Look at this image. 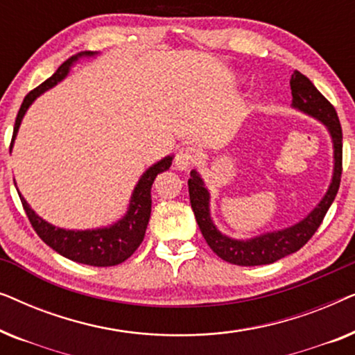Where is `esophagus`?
I'll return each mask as SVG.
<instances>
[{
  "label": "esophagus",
  "mask_w": 355,
  "mask_h": 355,
  "mask_svg": "<svg viewBox=\"0 0 355 355\" xmlns=\"http://www.w3.org/2000/svg\"><path fill=\"white\" fill-rule=\"evenodd\" d=\"M198 159V152L193 147H184L179 150V152L176 153V158H174V163H176V168L181 169V171H184V169L191 168L193 163H196Z\"/></svg>",
  "instance_id": "obj_1"
}]
</instances>
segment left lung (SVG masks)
<instances>
[{"instance_id": "obj_1", "label": "left lung", "mask_w": 355, "mask_h": 355, "mask_svg": "<svg viewBox=\"0 0 355 355\" xmlns=\"http://www.w3.org/2000/svg\"><path fill=\"white\" fill-rule=\"evenodd\" d=\"M291 90H293V105L304 113L322 121L327 125L334 144V173L333 182L329 186L327 196L318 203V207L310 213L307 218L291 226L288 230L268 232L260 237L250 241H236L223 236L216 230L210 220V211H208V191L203 187V182L197 171L191 173L189 179V197H191V205L196 215L197 225L200 227L203 237L210 249L225 261L239 266H255V265H268L273 261L283 259L286 255L294 254L312 239L315 231L322 225L328 208L336 197L341 184L343 173V129L339 123L338 113L334 106L324 98L312 84L309 77L302 72L295 71L289 80Z\"/></svg>"}]
</instances>
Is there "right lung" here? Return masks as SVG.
I'll return each mask as SVG.
<instances>
[{
	"instance_id": "obj_1",
	"label": "right lung",
	"mask_w": 355,
	"mask_h": 355,
	"mask_svg": "<svg viewBox=\"0 0 355 355\" xmlns=\"http://www.w3.org/2000/svg\"><path fill=\"white\" fill-rule=\"evenodd\" d=\"M82 55L92 56L94 53L85 51ZM77 60V56H72L69 60L62 62L58 67V71L50 79H46L37 89L28 92L24 98L21 110H19L16 124H14L12 140L16 137L19 125L26 114V111L33 100L43 92L51 89L58 82L62 80L69 72V66ZM12 145V142H11ZM173 163V157L163 158L162 162L153 164L152 168L147 169L137 186L134 189L132 200H130L129 211L123 220L116 223L114 226L105 227V230H94V231H66L61 227L51 226L50 223L43 221L40 216L35 215V211L27 205V202L21 197L22 207L26 210V215L31 221V225L38 237L50 245L58 254L66 257L77 263H84L90 266H114L123 263L130 255L137 250V247L142 244L145 230H147L150 211H152V184L155 178L159 173H164L169 169Z\"/></svg>"
}]
</instances>
